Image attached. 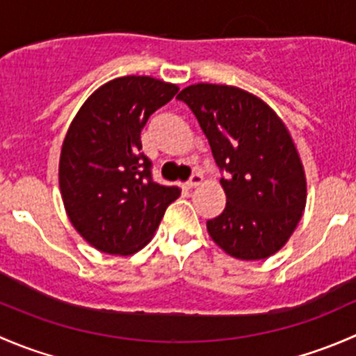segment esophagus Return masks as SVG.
<instances>
[{
	"mask_svg": "<svg viewBox=\"0 0 356 356\" xmlns=\"http://www.w3.org/2000/svg\"><path fill=\"white\" fill-rule=\"evenodd\" d=\"M201 182H203V175H201V174H193L191 179H189V182H188V188L189 189L196 188V186H200Z\"/></svg>",
	"mask_w": 356,
	"mask_h": 356,
	"instance_id": "esophagus-1",
	"label": "esophagus"
}]
</instances>
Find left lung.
Returning <instances> with one entry per match:
<instances>
[{
  "mask_svg": "<svg viewBox=\"0 0 356 356\" xmlns=\"http://www.w3.org/2000/svg\"><path fill=\"white\" fill-rule=\"evenodd\" d=\"M200 122L220 179L225 208L207 222L222 251L238 260L277 253L307 204V175L289 129L264 99L241 88L198 82L177 95Z\"/></svg>",
  "mask_w": 356,
  "mask_h": 356,
  "instance_id": "1",
  "label": "left lung"
}]
</instances>
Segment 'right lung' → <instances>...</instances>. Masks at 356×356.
Instances as JSON below:
<instances>
[{"instance_id":"1","label":"right lung","mask_w":356,"mask_h":356,"mask_svg":"<svg viewBox=\"0 0 356 356\" xmlns=\"http://www.w3.org/2000/svg\"><path fill=\"white\" fill-rule=\"evenodd\" d=\"M179 88L149 75H125L99 86L72 118L62 145L58 182L75 231L108 254L143 250L179 198L177 186L152 179L141 149L149 115Z\"/></svg>"}]
</instances>
